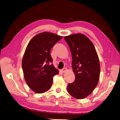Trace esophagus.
Masks as SVG:
<instances>
[{
  "label": "esophagus",
  "mask_w": 120,
  "mask_h": 120,
  "mask_svg": "<svg viewBox=\"0 0 120 120\" xmlns=\"http://www.w3.org/2000/svg\"><path fill=\"white\" fill-rule=\"evenodd\" d=\"M68 71V69L67 68H63L62 70H61V71L62 72H66L67 71Z\"/></svg>",
  "instance_id": "34e87169"
}]
</instances>
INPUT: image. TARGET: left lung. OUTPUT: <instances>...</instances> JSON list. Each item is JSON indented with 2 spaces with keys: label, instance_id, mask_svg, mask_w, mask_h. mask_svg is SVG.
<instances>
[{
  "label": "left lung",
  "instance_id": "obj_1",
  "mask_svg": "<svg viewBox=\"0 0 120 120\" xmlns=\"http://www.w3.org/2000/svg\"><path fill=\"white\" fill-rule=\"evenodd\" d=\"M64 39L70 49L75 81L68 85V93L77 99L89 96L99 82L100 64L92 42L81 34L66 36Z\"/></svg>",
  "mask_w": 120,
  "mask_h": 120
}]
</instances>
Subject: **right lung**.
Returning <instances> with one entry per match:
<instances>
[{
    "instance_id": "add662e5",
    "label": "right lung",
    "mask_w": 120,
    "mask_h": 120,
    "mask_svg": "<svg viewBox=\"0 0 120 120\" xmlns=\"http://www.w3.org/2000/svg\"><path fill=\"white\" fill-rule=\"evenodd\" d=\"M63 38L49 32H43L32 38L25 49L22 61L25 81L36 93H43L50 88L53 77L59 74L54 68L50 50Z\"/></svg>"
}]
</instances>
